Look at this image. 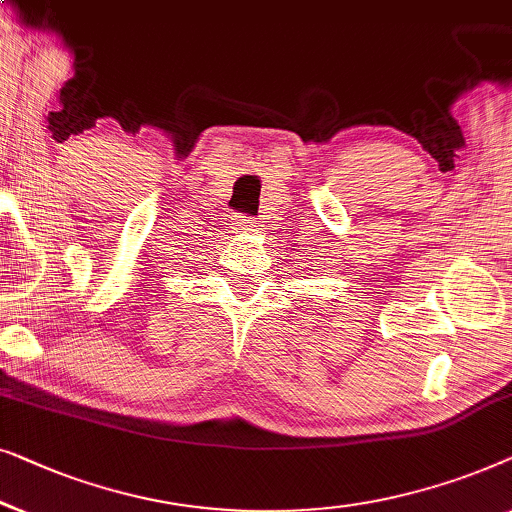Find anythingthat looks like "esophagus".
Returning <instances> with one entry per match:
<instances>
[{
  "label": "esophagus",
  "mask_w": 512,
  "mask_h": 512,
  "mask_svg": "<svg viewBox=\"0 0 512 512\" xmlns=\"http://www.w3.org/2000/svg\"><path fill=\"white\" fill-rule=\"evenodd\" d=\"M234 227L236 229H250V227H255V225H253V218H248L246 213H236L234 215Z\"/></svg>",
  "instance_id": "34e87169"
}]
</instances>
